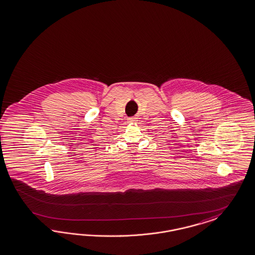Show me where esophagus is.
Masks as SVG:
<instances>
[{
	"label": "esophagus",
	"instance_id": "34e87169",
	"mask_svg": "<svg viewBox=\"0 0 255 255\" xmlns=\"http://www.w3.org/2000/svg\"><path fill=\"white\" fill-rule=\"evenodd\" d=\"M137 121V118H135V117H130V118H128V122L129 123H135Z\"/></svg>",
	"mask_w": 255,
	"mask_h": 255
}]
</instances>
